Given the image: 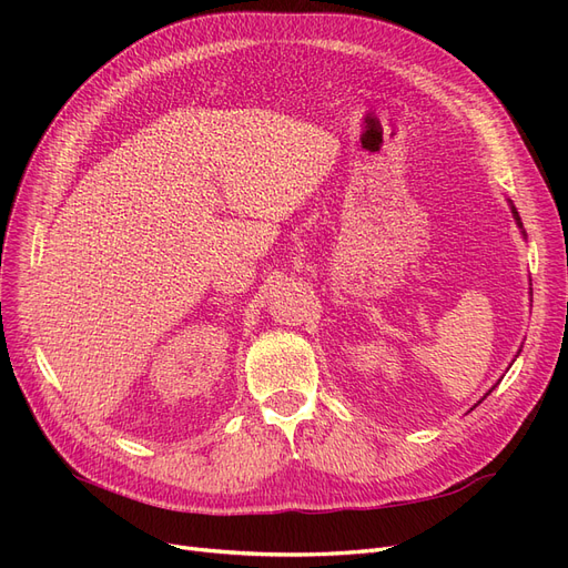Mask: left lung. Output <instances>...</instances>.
Returning a JSON list of instances; mask_svg holds the SVG:
<instances>
[{"instance_id":"obj_1","label":"left lung","mask_w":568,"mask_h":568,"mask_svg":"<svg viewBox=\"0 0 568 568\" xmlns=\"http://www.w3.org/2000/svg\"><path fill=\"white\" fill-rule=\"evenodd\" d=\"M511 213H514V217H517V222H519V227H521V217H519V213H517V209H514V205H511Z\"/></svg>"}]
</instances>
